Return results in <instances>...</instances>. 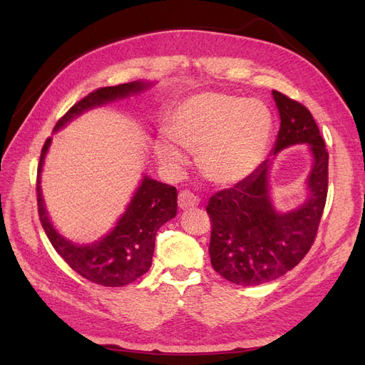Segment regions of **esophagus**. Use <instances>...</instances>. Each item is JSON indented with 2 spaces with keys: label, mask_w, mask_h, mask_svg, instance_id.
Segmentation results:
<instances>
[{
  "label": "esophagus",
  "mask_w": 365,
  "mask_h": 365,
  "mask_svg": "<svg viewBox=\"0 0 365 365\" xmlns=\"http://www.w3.org/2000/svg\"><path fill=\"white\" fill-rule=\"evenodd\" d=\"M197 204H200V200L190 192H181L178 195V207L181 210H192L197 207Z\"/></svg>",
  "instance_id": "34e87169"
}]
</instances>
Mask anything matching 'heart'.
Returning a JSON list of instances; mask_svg holds the SVG:
<instances>
[{
  "instance_id": "heart-1",
  "label": "heart",
  "mask_w": 365,
  "mask_h": 365,
  "mask_svg": "<svg viewBox=\"0 0 365 365\" xmlns=\"http://www.w3.org/2000/svg\"><path fill=\"white\" fill-rule=\"evenodd\" d=\"M165 132L179 148L197 153V165L210 182L233 187L245 181L263 161L272 118L268 108L257 101L201 93L173 109ZM175 147L163 138L153 145L157 158L169 169H181L185 164L184 153Z\"/></svg>"
}]
</instances>
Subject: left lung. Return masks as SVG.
Wrapping results in <instances>:
<instances>
[{"label": "left lung", "instance_id": "8db88e82", "mask_svg": "<svg viewBox=\"0 0 365 365\" xmlns=\"http://www.w3.org/2000/svg\"><path fill=\"white\" fill-rule=\"evenodd\" d=\"M280 129L271 157L245 181L208 200L213 222L210 259L231 283L254 286L282 277L311 250L327 196L329 155L312 114L292 98L272 91ZM306 144L313 164L305 182V201L291 210L273 204L269 170L277 153Z\"/></svg>", "mask_w": 365, "mask_h": 365}]
</instances>
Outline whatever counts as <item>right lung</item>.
<instances>
[{
  "label": "right lung",
  "instance_id": "1",
  "mask_svg": "<svg viewBox=\"0 0 365 365\" xmlns=\"http://www.w3.org/2000/svg\"><path fill=\"white\" fill-rule=\"evenodd\" d=\"M155 83L157 82L153 81H134L117 86L101 88L71 106L70 111L58 121L53 132L63 129L70 121L90 109L125 101L132 96H140ZM51 140L50 137L42 148L36 184L39 219L51 245L70 264L71 269L96 284L120 288V286L135 282L150 268L157 231L173 219L178 212L176 189L169 184L152 180L149 175H143L125 212L106 235L88 244L73 242L54 227L42 195L41 175Z\"/></svg>",
  "mask_w": 365,
  "mask_h": 365
}]
</instances>
